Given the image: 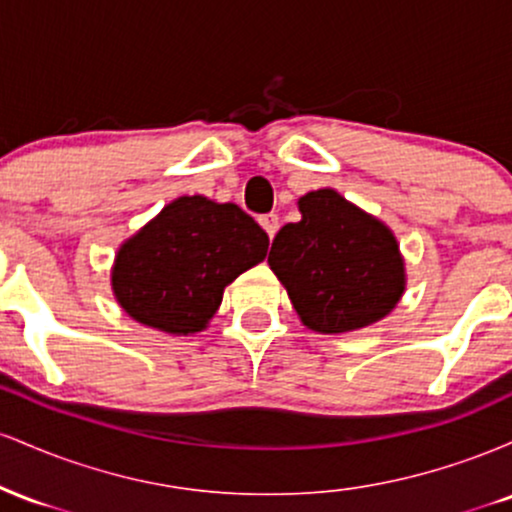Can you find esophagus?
Instances as JSON below:
<instances>
[{"label":"esophagus","mask_w":512,"mask_h":512,"mask_svg":"<svg viewBox=\"0 0 512 512\" xmlns=\"http://www.w3.org/2000/svg\"><path fill=\"white\" fill-rule=\"evenodd\" d=\"M260 226L264 228V233H267L269 238H274L276 231H279V216H276V214L260 216Z\"/></svg>","instance_id":"obj_1"}]
</instances>
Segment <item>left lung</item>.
<instances>
[{
  "label": "left lung",
  "mask_w": 512,
  "mask_h": 512,
  "mask_svg": "<svg viewBox=\"0 0 512 512\" xmlns=\"http://www.w3.org/2000/svg\"><path fill=\"white\" fill-rule=\"evenodd\" d=\"M298 209L301 221L276 233L267 262L303 325L342 334L390 315L407 284L390 228L330 187L308 192Z\"/></svg>",
  "instance_id": "obj_1"
}]
</instances>
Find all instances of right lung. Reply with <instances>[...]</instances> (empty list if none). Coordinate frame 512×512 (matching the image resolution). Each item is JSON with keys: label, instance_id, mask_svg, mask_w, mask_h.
Listing matches in <instances>:
<instances>
[{"label": "right lung", "instance_id": "right-lung-1", "mask_svg": "<svg viewBox=\"0 0 512 512\" xmlns=\"http://www.w3.org/2000/svg\"><path fill=\"white\" fill-rule=\"evenodd\" d=\"M267 248V233L238 204L178 197L117 250L113 293L146 327L202 332L223 289L262 262Z\"/></svg>", "mask_w": 512, "mask_h": 512}]
</instances>
